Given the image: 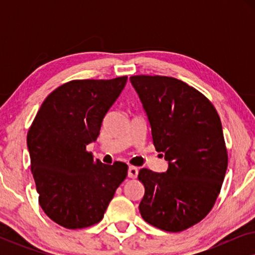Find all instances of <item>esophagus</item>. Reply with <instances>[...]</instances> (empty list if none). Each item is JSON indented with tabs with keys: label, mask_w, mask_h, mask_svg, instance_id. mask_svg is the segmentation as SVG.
Returning a JSON list of instances; mask_svg holds the SVG:
<instances>
[{
	"label": "esophagus",
	"mask_w": 255,
	"mask_h": 255,
	"mask_svg": "<svg viewBox=\"0 0 255 255\" xmlns=\"http://www.w3.org/2000/svg\"><path fill=\"white\" fill-rule=\"evenodd\" d=\"M138 172H139V169L137 168V167H134V166H130V167H128V176L130 177V179H135V177L138 176Z\"/></svg>",
	"instance_id": "1"
}]
</instances>
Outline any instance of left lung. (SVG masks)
<instances>
[{"label":"left lung","instance_id":"left-lung-1","mask_svg":"<svg viewBox=\"0 0 255 255\" xmlns=\"http://www.w3.org/2000/svg\"><path fill=\"white\" fill-rule=\"evenodd\" d=\"M152 130L153 145L168 161L166 173L139 170L145 187L139 211L145 222L180 232L201 222L216 203L228 168L221 118L214 104L186 82L134 75Z\"/></svg>","mask_w":255,"mask_h":255}]
</instances>
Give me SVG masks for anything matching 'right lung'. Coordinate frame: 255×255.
<instances>
[{"instance_id":"add662e5","label":"right lung","mask_w":255,"mask_h":255,"mask_svg":"<svg viewBox=\"0 0 255 255\" xmlns=\"http://www.w3.org/2000/svg\"><path fill=\"white\" fill-rule=\"evenodd\" d=\"M73 80L54 89L41 104L27 132L31 172L45 214L66 229H83L102 221L128 165L94 159L86 149L127 83Z\"/></svg>"}]
</instances>
